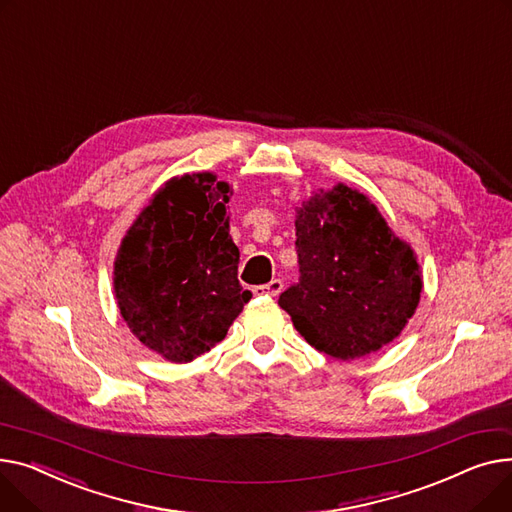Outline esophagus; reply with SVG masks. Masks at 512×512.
<instances>
[{"label": "esophagus", "mask_w": 512, "mask_h": 512, "mask_svg": "<svg viewBox=\"0 0 512 512\" xmlns=\"http://www.w3.org/2000/svg\"><path fill=\"white\" fill-rule=\"evenodd\" d=\"M281 289H283V283L279 281V279H273L270 283H264V285H258V287H254L252 291H254V295H279L281 293Z\"/></svg>", "instance_id": "esophagus-1"}]
</instances>
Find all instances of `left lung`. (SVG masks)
Masks as SVG:
<instances>
[{"label": "left lung", "instance_id": "left-lung-1", "mask_svg": "<svg viewBox=\"0 0 512 512\" xmlns=\"http://www.w3.org/2000/svg\"><path fill=\"white\" fill-rule=\"evenodd\" d=\"M299 281L279 306L330 357L378 351L401 335L422 293V270L376 204L345 184L314 194L295 217Z\"/></svg>", "mask_w": 512, "mask_h": 512}]
</instances>
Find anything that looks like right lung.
Here are the masks:
<instances>
[{"label": "right lung", "mask_w": 512, "mask_h": 512, "mask_svg": "<svg viewBox=\"0 0 512 512\" xmlns=\"http://www.w3.org/2000/svg\"><path fill=\"white\" fill-rule=\"evenodd\" d=\"M227 194L208 171L169 179L117 250L119 312L142 345L175 364L223 341L252 297L237 281Z\"/></svg>", "instance_id": "obj_1"}]
</instances>
